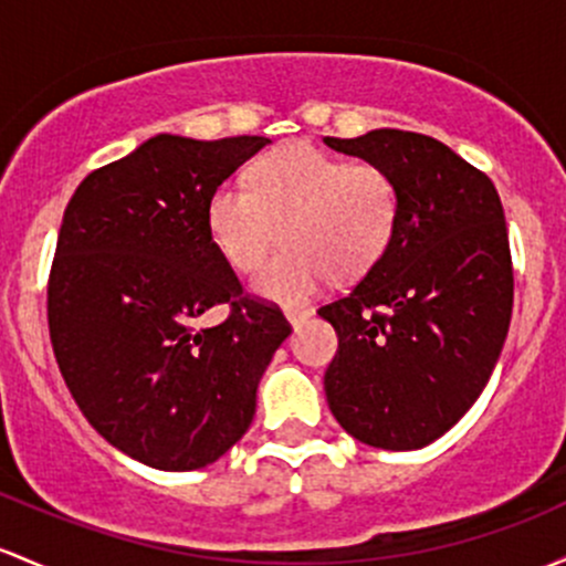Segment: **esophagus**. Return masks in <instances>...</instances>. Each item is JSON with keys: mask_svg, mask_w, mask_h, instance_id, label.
Masks as SVG:
<instances>
[{"mask_svg": "<svg viewBox=\"0 0 566 566\" xmlns=\"http://www.w3.org/2000/svg\"><path fill=\"white\" fill-rule=\"evenodd\" d=\"M308 316H312V308H293V312H287V322L293 327H297V325H303Z\"/></svg>", "mask_w": 566, "mask_h": 566, "instance_id": "1", "label": "esophagus"}]
</instances>
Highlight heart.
Here are the masks:
<instances>
[{
    "label": "heart",
    "mask_w": 566,
    "mask_h": 566,
    "mask_svg": "<svg viewBox=\"0 0 566 566\" xmlns=\"http://www.w3.org/2000/svg\"><path fill=\"white\" fill-rule=\"evenodd\" d=\"M400 207V185L387 169L293 142L252 166L250 190L220 185L209 196L207 231L231 269L252 271L279 226L284 247L254 273L252 290L301 306L327 276L374 269L392 247Z\"/></svg>",
    "instance_id": "b5f03b06"
}]
</instances>
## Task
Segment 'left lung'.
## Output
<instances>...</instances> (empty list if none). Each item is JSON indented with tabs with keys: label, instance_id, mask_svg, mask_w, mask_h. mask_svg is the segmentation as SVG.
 <instances>
[{
	"label": "left lung",
	"instance_id": "1",
	"mask_svg": "<svg viewBox=\"0 0 566 566\" xmlns=\"http://www.w3.org/2000/svg\"><path fill=\"white\" fill-rule=\"evenodd\" d=\"M325 145L387 169L402 201L387 254L319 308L338 333L327 402L359 443L421 449L470 411L507 338L505 212L492 179L432 136L376 128Z\"/></svg>",
	"mask_w": 566,
	"mask_h": 566
}]
</instances>
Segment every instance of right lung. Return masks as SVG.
Here are the masks:
<instances>
[{
  "label": "right lung",
  "mask_w": 566,
  "mask_h": 566,
  "mask_svg": "<svg viewBox=\"0 0 566 566\" xmlns=\"http://www.w3.org/2000/svg\"><path fill=\"white\" fill-rule=\"evenodd\" d=\"M271 139L158 134L74 190L48 282L61 376L91 427L155 470L207 468L250 430L290 335L207 231L209 196ZM226 302L220 326L197 322Z\"/></svg>",
  "instance_id": "1"
}]
</instances>
